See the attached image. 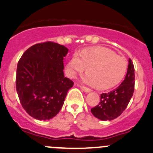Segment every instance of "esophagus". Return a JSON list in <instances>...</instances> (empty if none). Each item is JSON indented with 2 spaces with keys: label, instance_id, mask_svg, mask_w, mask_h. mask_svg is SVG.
I'll list each match as a JSON object with an SVG mask.
<instances>
[{
  "label": "esophagus",
  "instance_id": "34e87169",
  "mask_svg": "<svg viewBox=\"0 0 153 153\" xmlns=\"http://www.w3.org/2000/svg\"><path fill=\"white\" fill-rule=\"evenodd\" d=\"M79 87H80V88L83 90V91L86 92V93H89V92L91 91V90L87 87H84V86H81V85H79Z\"/></svg>",
  "mask_w": 153,
  "mask_h": 153
}]
</instances>
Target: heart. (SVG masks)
I'll return each mask as SVG.
<instances>
[{
  "label": "heart",
  "mask_w": 153,
  "mask_h": 153,
  "mask_svg": "<svg viewBox=\"0 0 153 153\" xmlns=\"http://www.w3.org/2000/svg\"><path fill=\"white\" fill-rule=\"evenodd\" d=\"M87 67V74L83 77V81L100 90H107L122 81L127 72L128 63L124 57L108 48H86L72 56L66 65V73L72 78Z\"/></svg>",
  "instance_id": "heart-1"
}]
</instances>
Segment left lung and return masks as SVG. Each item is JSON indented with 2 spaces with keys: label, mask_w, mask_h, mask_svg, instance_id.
<instances>
[{
  "label": "left lung",
  "mask_w": 153,
  "mask_h": 153,
  "mask_svg": "<svg viewBox=\"0 0 153 153\" xmlns=\"http://www.w3.org/2000/svg\"><path fill=\"white\" fill-rule=\"evenodd\" d=\"M134 67L131 59L128 60L127 74L124 81L115 90L101 94L99 105L91 108L93 116L101 120L116 119L126 108L134 90Z\"/></svg>",
  "instance_id": "8db88e82"
}]
</instances>
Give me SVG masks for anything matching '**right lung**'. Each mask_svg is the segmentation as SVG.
<instances>
[{"instance_id":"right-lung-1","label":"right lung","mask_w":153,"mask_h":153,"mask_svg":"<svg viewBox=\"0 0 153 153\" xmlns=\"http://www.w3.org/2000/svg\"><path fill=\"white\" fill-rule=\"evenodd\" d=\"M68 48L53 42L30 47L17 65L16 85L19 100L30 116L39 120L55 117L74 82L64 77L63 57Z\"/></svg>"}]
</instances>
